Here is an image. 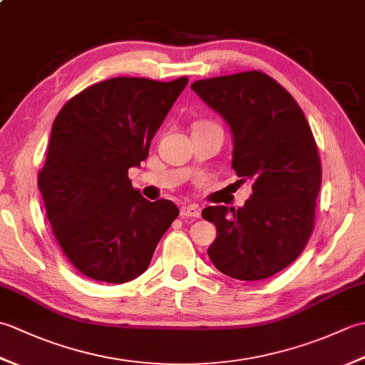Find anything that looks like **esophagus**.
<instances>
[{"instance_id":"1","label":"esophagus","mask_w":365,"mask_h":365,"mask_svg":"<svg viewBox=\"0 0 365 365\" xmlns=\"http://www.w3.org/2000/svg\"><path fill=\"white\" fill-rule=\"evenodd\" d=\"M180 216L182 218H199L200 210L196 205H183L180 207Z\"/></svg>"}]
</instances>
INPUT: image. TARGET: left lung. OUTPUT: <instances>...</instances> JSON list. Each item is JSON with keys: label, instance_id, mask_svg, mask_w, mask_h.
Wrapping results in <instances>:
<instances>
[{"label": "left lung", "instance_id": "8db88e82", "mask_svg": "<svg viewBox=\"0 0 365 365\" xmlns=\"http://www.w3.org/2000/svg\"><path fill=\"white\" fill-rule=\"evenodd\" d=\"M191 89L227 123L232 168L252 180L243 207L202 210L216 226L208 257L240 281L267 279L297 260L312 234L322 165L311 127L289 92L257 71L199 80Z\"/></svg>", "mask_w": 365, "mask_h": 365}]
</instances>
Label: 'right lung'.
I'll return each instance as SVG.
<instances>
[{
	"label": "right lung",
	"instance_id": "obj_1",
	"mask_svg": "<svg viewBox=\"0 0 365 365\" xmlns=\"http://www.w3.org/2000/svg\"><path fill=\"white\" fill-rule=\"evenodd\" d=\"M187 84L119 76L84 89L54 119L38 190L61 250L84 276L133 281L177 218L170 200L150 202L131 187L128 169L147 158Z\"/></svg>",
	"mask_w": 365,
	"mask_h": 365
}]
</instances>
